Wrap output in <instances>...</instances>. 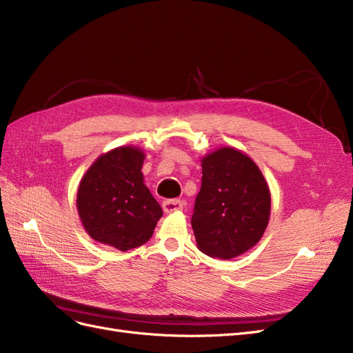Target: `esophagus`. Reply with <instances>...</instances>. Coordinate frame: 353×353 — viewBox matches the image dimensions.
I'll use <instances>...</instances> for the list:
<instances>
[{
    "label": "esophagus",
    "mask_w": 353,
    "mask_h": 353,
    "mask_svg": "<svg viewBox=\"0 0 353 353\" xmlns=\"http://www.w3.org/2000/svg\"><path fill=\"white\" fill-rule=\"evenodd\" d=\"M184 200H179V199H170V200H165L162 203V208L166 213H172V212H176V210H181L184 208Z\"/></svg>",
    "instance_id": "1"
}]
</instances>
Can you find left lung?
<instances>
[{"mask_svg":"<svg viewBox=\"0 0 353 353\" xmlns=\"http://www.w3.org/2000/svg\"><path fill=\"white\" fill-rule=\"evenodd\" d=\"M201 174L191 218L197 249L210 258H237L256 245L268 227L270 187L258 165L232 147L201 157Z\"/></svg>","mask_w":353,"mask_h":353,"instance_id":"8db88e82","label":"left lung"}]
</instances>
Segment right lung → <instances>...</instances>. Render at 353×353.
Masks as SVG:
<instances>
[{
    "instance_id": "obj_1",
    "label": "right lung",
    "mask_w": 353,
    "mask_h": 353,
    "mask_svg": "<svg viewBox=\"0 0 353 353\" xmlns=\"http://www.w3.org/2000/svg\"><path fill=\"white\" fill-rule=\"evenodd\" d=\"M145 154L122 145L95 159L82 176L78 215L88 236L117 250H131L152 239L163 210L144 184Z\"/></svg>"
}]
</instances>
